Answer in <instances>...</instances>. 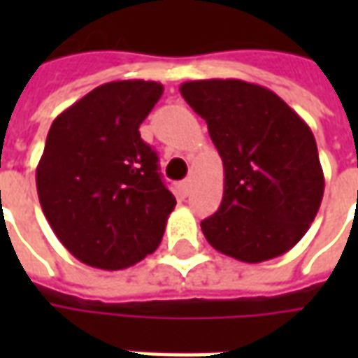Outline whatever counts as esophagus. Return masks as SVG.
Here are the masks:
<instances>
[{
    "mask_svg": "<svg viewBox=\"0 0 358 358\" xmlns=\"http://www.w3.org/2000/svg\"><path fill=\"white\" fill-rule=\"evenodd\" d=\"M192 184H194V178H192V176H189V178H186V180H182V184H180V187H182V192H184V194H189V189H192Z\"/></svg>",
    "mask_w": 358,
    "mask_h": 358,
    "instance_id": "1",
    "label": "esophagus"
}]
</instances>
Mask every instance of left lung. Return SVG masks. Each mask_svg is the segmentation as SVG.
Segmentation results:
<instances>
[{
    "label": "left lung",
    "mask_w": 358,
    "mask_h": 358,
    "mask_svg": "<svg viewBox=\"0 0 358 358\" xmlns=\"http://www.w3.org/2000/svg\"><path fill=\"white\" fill-rule=\"evenodd\" d=\"M205 118L224 164V195L201 230L213 248L243 263L287 253L315 220L324 172L307 122L274 92L243 80L180 86Z\"/></svg>",
    "instance_id": "obj_1"
}]
</instances>
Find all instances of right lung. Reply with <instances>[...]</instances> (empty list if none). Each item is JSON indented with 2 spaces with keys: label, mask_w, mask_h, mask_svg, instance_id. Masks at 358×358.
<instances>
[{
  "label": "right lung",
  "mask_w": 358,
  "mask_h": 358,
  "mask_svg": "<svg viewBox=\"0 0 358 358\" xmlns=\"http://www.w3.org/2000/svg\"><path fill=\"white\" fill-rule=\"evenodd\" d=\"M163 95L159 82L92 90L51 124L36 169L40 205L80 263L120 270L151 255L176 205L140 124Z\"/></svg>",
  "instance_id": "add662e5"
}]
</instances>
